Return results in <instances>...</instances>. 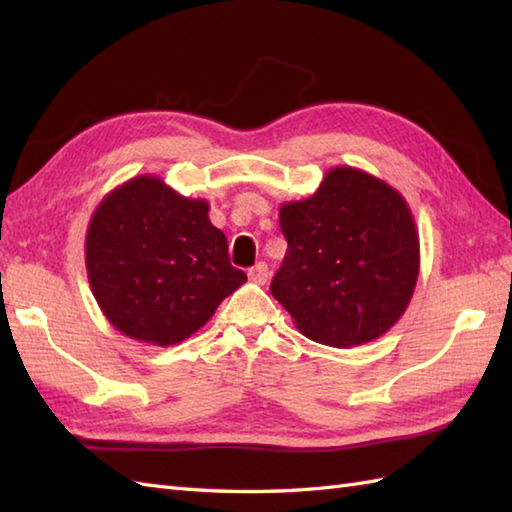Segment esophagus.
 Returning <instances> with one entry per match:
<instances>
[{
	"mask_svg": "<svg viewBox=\"0 0 512 512\" xmlns=\"http://www.w3.org/2000/svg\"><path fill=\"white\" fill-rule=\"evenodd\" d=\"M268 277H270V273H268V264H264V262H259V264H255L253 268L248 270V279L253 281V284L264 286L266 281H268Z\"/></svg>",
	"mask_w": 512,
	"mask_h": 512,
	"instance_id": "obj_1",
	"label": "esophagus"
}]
</instances>
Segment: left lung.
<instances>
[{
	"instance_id": "left-lung-1",
	"label": "left lung",
	"mask_w": 512,
	"mask_h": 512,
	"mask_svg": "<svg viewBox=\"0 0 512 512\" xmlns=\"http://www.w3.org/2000/svg\"><path fill=\"white\" fill-rule=\"evenodd\" d=\"M288 253L270 292L308 339L354 347L383 336L413 297L420 239L405 198L363 169L334 167L279 209Z\"/></svg>"
}]
</instances>
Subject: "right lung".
<instances>
[{
    "mask_svg": "<svg viewBox=\"0 0 512 512\" xmlns=\"http://www.w3.org/2000/svg\"><path fill=\"white\" fill-rule=\"evenodd\" d=\"M92 295L118 332L169 347L189 339L244 284L209 202L158 176H136L101 200L85 235Z\"/></svg>",
    "mask_w": 512,
    "mask_h": 512,
    "instance_id": "1",
    "label": "right lung"
}]
</instances>
